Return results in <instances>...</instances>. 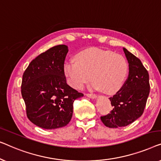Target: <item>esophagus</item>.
I'll return each mask as SVG.
<instances>
[{
    "mask_svg": "<svg viewBox=\"0 0 161 161\" xmlns=\"http://www.w3.org/2000/svg\"><path fill=\"white\" fill-rule=\"evenodd\" d=\"M86 96H87V97H89V98H92V99H95L97 98V96L96 94H92V93H87L86 94Z\"/></svg>",
    "mask_w": 161,
    "mask_h": 161,
    "instance_id": "34e87169",
    "label": "esophagus"
}]
</instances>
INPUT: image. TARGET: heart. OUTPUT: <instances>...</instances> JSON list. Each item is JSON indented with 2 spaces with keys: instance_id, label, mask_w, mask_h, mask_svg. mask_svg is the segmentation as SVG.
<instances>
[{
  "instance_id": "1",
  "label": "heart",
  "mask_w": 161,
  "mask_h": 161,
  "mask_svg": "<svg viewBox=\"0 0 161 161\" xmlns=\"http://www.w3.org/2000/svg\"><path fill=\"white\" fill-rule=\"evenodd\" d=\"M75 61H68L63 65L69 84L76 90L93 81L92 87L106 94H114L123 87L128 74L125 58L111 50L91 47L80 52Z\"/></svg>"
}]
</instances>
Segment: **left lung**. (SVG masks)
Instances as JSON below:
<instances>
[{
  "instance_id": "left-lung-1",
  "label": "left lung",
  "mask_w": 161,
  "mask_h": 161,
  "mask_svg": "<svg viewBox=\"0 0 161 161\" xmlns=\"http://www.w3.org/2000/svg\"><path fill=\"white\" fill-rule=\"evenodd\" d=\"M129 63L128 76L123 87L109 98L113 109L101 117L106 127L117 128L130 125L143 114L150 86L149 74L141 60L123 48Z\"/></svg>"
}]
</instances>
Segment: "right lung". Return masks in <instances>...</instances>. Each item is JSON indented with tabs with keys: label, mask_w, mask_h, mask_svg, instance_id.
Returning <instances> with one entry per match:
<instances>
[{
	"label": "right lung",
	"mask_w": 161,
	"mask_h": 161,
	"mask_svg": "<svg viewBox=\"0 0 161 161\" xmlns=\"http://www.w3.org/2000/svg\"><path fill=\"white\" fill-rule=\"evenodd\" d=\"M69 52L58 45L40 54L25 71L21 93L27 117L44 129H55L69 123L74 101L84 95L66 83L63 65Z\"/></svg>",
	"instance_id": "1"
}]
</instances>
